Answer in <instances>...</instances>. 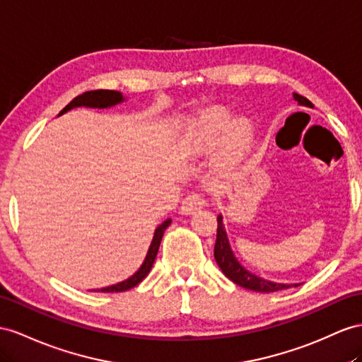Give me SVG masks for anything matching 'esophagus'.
I'll list each match as a JSON object with an SVG mask.
<instances>
[{
	"instance_id": "esophagus-1",
	"label": "esophagus",
	"mask_w": 362,
	"mask_h": 362,
	"mask_svg": "<svg viewBox=\"0 0 362 362\" xmlns=\"http://www.w3.org/2000/svg\"><path fill=\"white\" fill-rule=\"evenodd\" d=\"M203 206H205V199H203L200 194L192 192V194H189L188 197L183 199L180 211H182V214L188 216V214H192L194 211H197V209H200Z\"/></svg>"
}]
</instances>
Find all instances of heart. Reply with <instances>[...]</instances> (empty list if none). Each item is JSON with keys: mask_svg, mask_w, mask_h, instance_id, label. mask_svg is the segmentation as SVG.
Returning <instances> with one entry per match:
<instances>
[{"mask_svg": "<svg viewBox=\"0 0 362 362\" xmlns=\"http://www.w3.org/2000/svg\"><path fill=\"white\" fill-rule=\"evenodd\" d=\"M226 132L223 150L228 157L242 154L254 139V125L251 119L240 117L233 122V113L223 105L209 107L202 111L191 128V142L196 146H205L214 142Z\"/></svg>", "mask_w": 362, "mask_h": 362, "instance_id": "b5f03b06", "label": "heart"}]
</instances>
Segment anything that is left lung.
Segmentation results:
<instances>
[{
	"label": "left lung",
	"instance_id": "8db88e82",
	"mask_svg": "<svg viewBox=\"0 0 362 362\" xmlns=\"http://www.w3.org/2000/svg\"><path fill=\"white\" fill-rule=\"evenodd\" d=\"M293 99L298 102V105L301 107L313 108L312 102L308 98L298 95V93H293ZM217 223L218 226H217V240L214 246V258L221 272H223L230 281L235 283L237 286L245 287V289L255 291V292H275V291L287 289V287H292V286H298V283L287 284V283L269 281L266 280V278H262L252 274L251 271H247L246 267L237 260L233 249H230L226 229L223 225V216L221 214L217 216Z\"/></svg>",
	"mask_w": 362,
	"mask_h": 362
}]
</instances>
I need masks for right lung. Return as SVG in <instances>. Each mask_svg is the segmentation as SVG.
I'll use <instances>...</instances> for the list:
<instances>
[{
    "mask_svg": "<svg viewBox=\"0 0 362 362\" xmlns=\"http://www.w3.org/2000/svg\"><path fill=\"white\" fill-rule=\"evenodd\" d=\"M125 100H127V98L122 95V93L116 91V90L86 91L84 95H79L78 98L73 99L66 108H62L61 113L58 116L67 113V111H70L73 108H78V107L104 110V108L115 107L117 104H122V102H125ZM170 225H171V218H166L165 221H162L159 226L156 228L153 240H151V245H150V247H148V252H146L145 260H144L142 266L139 267V269L132 276L127 278V280H124V281H120V283L111 284V286H107V287H102V289H98V292H124V291L132 289V287H134V286H137L139 283H141L144 278L148 274H150L151 267L154 264V260H156L157 251H159V246H160L165 229L168 228Z\"/></svg>",
    "mask_w": 362,
    "mask_h": 362,
    "instance_id": "obj_1",
    "label": "right lung"
}]
</instances>
